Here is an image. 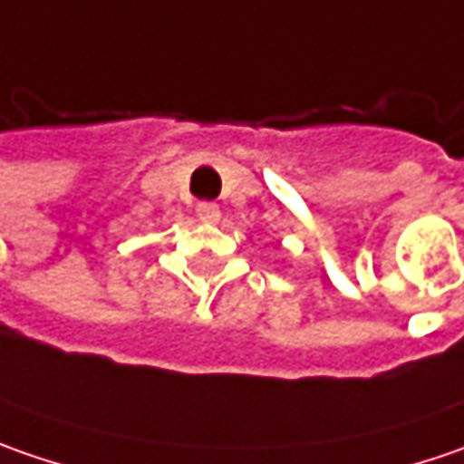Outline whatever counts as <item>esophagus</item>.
<instances>
[{
    "label": "esophagus",
    "instance_id": "34e87169",
    "mask_svg": "<svg viewBox=\"0 0 464 464\" xmlns=\"http://www.w3.org/2000/svg\"><path fill=\"white\" fill-rule=\"evenodd\" d=\"M197 218L202 223H218L220 220V208L215 202H199L197 205Z\"/></svg>",
    "mask_w": 464,
    "mask_h": 464
}]
</instances>
